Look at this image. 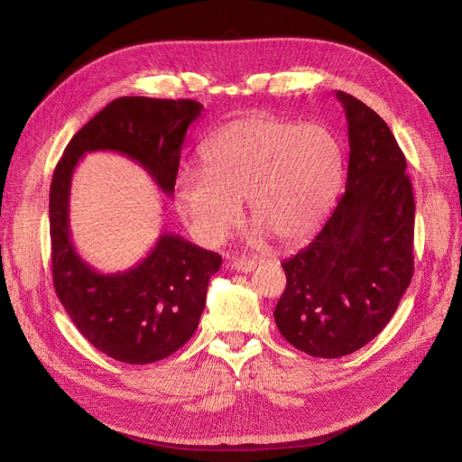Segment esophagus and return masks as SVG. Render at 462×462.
<instances>
[{"label":"esophagus","instance_id":"obj_1","mask_svg":"<svg viewBox=\"0 0 462 462\" xmlns=\"http://www.w3.org/2000/svg\"><path fill=\"white\" fill-rule=\"evenodd\" d=\"M230 268L236 272H241V273H249L256 268V262L249 260V258H234L230 262Z\"/></svg>","mask_w":462,"mask_h":462}]
</instances>
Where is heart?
Here are the masks:
<instances>
[{"instance_id":"heart-1","label":"heart","mask_w":462,"mask_h":462,"mask_svg":"<svg viewBox=\"0 0 462 462\" xmlns=\"http://www.w3.org/2000/svg\"><path fill=\"white\" fill-rule=\"evenodd\" d=\"M202 170L183 168L174 204L189 232L215 247L237 226L247 200L258 234L292 247L317 232L343 180V148L320 124L236 119L202 148Z\"/></svg>"}]
</instances>
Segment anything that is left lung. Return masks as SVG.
<instances>
[{
	"label": "left lung",
	"instance_id": "obj_1",
	"mask_svg": "<svg viewBox=\"0 0 462 462\" xmlns=\"http://www.w3.org/2000/svg\"><path fill=\"white\" fill-rule=\"evenodd\" d=\"M348 121L346 189L310 244L282 262L275 324L312 357H343L392 320L414 273V194L385 121L335 91Z\"/></svg>",
	"mask_w": 462,
	"mask_h": 462
}]
</instances>
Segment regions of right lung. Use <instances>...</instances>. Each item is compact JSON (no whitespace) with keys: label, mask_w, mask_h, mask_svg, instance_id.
I'll use <instances>...</instances> for the list:
<instances>
[{"label":"right lung","mask_w":462,"mask_h":462,"mask_svg":"<svg viewBox=\"0 0 462 462\" xmlns=\"http://www.w3.org/2000/svg\"><path fill=\"white\" fill-rule=\"evenodd\" d=\"M204 106L189 99L119 97L72 136L51 185V239L56 294L70 320L103 354L145 365L180 350L197 331L209 277L223 258L162 232L133 268L101 273L70 239L69 199L75 168L86 153L116 152L138 162L172 197L181 145Z\"/></svg>","instance_id":"1"}]
</instances>
